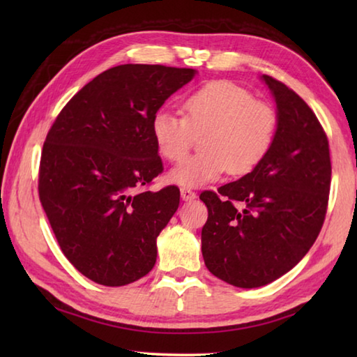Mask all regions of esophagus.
I'll return each instance as SVG.
<instances>
[{
    "instance_id": "1",
    "label": "esophagus",
    "mask_w": 357,
    "mask_h": 357,
    "mask_svg": "<svg viewBox=\"0 0 357 357\" xmlns=\"http://www.w3.org/2000/svg\"><path fill=\"white\" fill-rule=\"evenodd\" d=\"M181 198H183V201H193L196 199V193L190 190V188L183 187L181 188Z\"/></svg>"
}]
</instances>
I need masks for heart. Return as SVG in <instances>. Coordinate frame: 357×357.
Wrapping results in <instances>:
<instances>
[{"mask_svg":"<svg viewBox=\"0 0 357 357\" xmlns=\"http://www.w3.org/2000/svg\"><path fill=\"white\" fill-rule=\"evenodd\" d=\"M184 116L159 110L151 119V135L162 158L176 161L201 136L198 155L187 156L173 167V184L202 187L229 170L245 174L259 165L275 142V109L230 81H211L188 93Z\"/></svg>","mask_w":357,"mask_h":357,"instance_id":"heart-1","label":"heart"}]
</instances>
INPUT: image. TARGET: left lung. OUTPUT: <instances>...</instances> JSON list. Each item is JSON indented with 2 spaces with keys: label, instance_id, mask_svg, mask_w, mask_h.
Listing matches in <instances>:
<instances>
[{
  "label": "left lung",
  "instance_id": "left-lung-1",
  "mask_svg": "<svg viewBox=\"0 0 357 357\" xmlns=\"http://www.w3.org/2000/svg\"><path fill=\"white\" fill-rule=\"evenodd\" d=\"M276 101L275 142L245 176L202 192L208 218L202 256L211 275L257 288L290 271L319 234L328 206V139L313 110L282 82L262 75Z\"/></svg>",
  "mask_w": 357,
  "mask_h": 357
}]
</instances>
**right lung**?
<instances>
[{"instance_id": "1", "label": "right lung", "mask_w": 357, "mask_h": 357, "mask_svg": "<svg viewBox=\"0 0 357 357\" xmlns=\"http://www.w3.org/2000/svg\"><path fill=\"white\" fill-rule=\"evenodd\" d=\"M195 75L159 64L112 67L66 104L47 133L41 206L64 256L96 284L127 285L153 268L179 188L141 190L164 170L151 119Z\"/></svg>"}]
</instances>
